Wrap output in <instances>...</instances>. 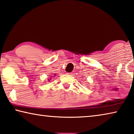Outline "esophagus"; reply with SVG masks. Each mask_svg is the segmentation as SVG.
Here are the masks:
<instances>
[{"label": "esophagus", "mask_w": 134, "mask_h": 134, "mask_svg": "<svg viewBox=\"0 0 134 134\" xmlns=\"http://www.w3.org/2000/svg\"><path fill=\"white\" fill-rule=\"evenodd\" d=\"M68 74H69V75H70L71 76H73L74 75V73H73V72H71V73H68Z\"/></svg>", "instance_id": "1"}]
</instances>
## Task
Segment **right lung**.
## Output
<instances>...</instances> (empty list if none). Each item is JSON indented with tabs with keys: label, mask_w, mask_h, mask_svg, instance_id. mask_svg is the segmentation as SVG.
<instances>
[{
	"label": "right lung",
	"mask_w": 134,
	"mask_h": 134,
	"mask_svg": "<svg viewBox=\"0 0 134 134\" xmlns=\"http://www.w3.org/2000/svg\"><path fill=\"white\" fill-rule=\"evenodd\" d=\"M54 76H55V75H54ZM54 77V76H51V77ZM51 78H50V79H48V81H50L51 80Z\"/></svg>",
	"instance_id": "add662e5"
}]
</instances>
